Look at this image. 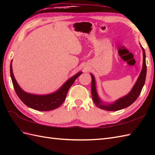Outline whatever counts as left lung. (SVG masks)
Segmentation results:
<instances>
[{
	"label": "left lung",
	"instance_id": "8db88e82",
	"mask_svg": "<svg viewBox=\"0 0 155 155\" xmlns=\"http://www.w3.org/2000/svg\"><path fill=\"white\" fill-rule=\"evenodd\" d=\"M141 48H142L143 53V68L139 75V77L137 79L135 84H134L133 89L131 90L130 93H128L127 96H125L123 98H120V99L117 100V101H115L114 103L107 104V105H104L102 104L101 101H100L99 98H98L97 93L94 76L92 74H91V78H92V83H91L92 98H93L94 103L96 104L98 108H101V109L108 110V111L119 110L123 109V108L129 107L130 105L132 104L134 102L137 100V98L139 97V96L140 94V92L143 89L144 83H145L146 75H147L145 52H144V50L142 47V46H141Z\"/></svg>",
	"mask_w": 155,
	"mask_h": 155
}]
</instances>
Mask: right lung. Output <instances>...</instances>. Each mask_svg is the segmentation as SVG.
<instances>
[{
	"mask_svg": "<svg viewBox=\"0 0 155 155\" xmlns=\"http://www.w3.org/2000/svg\"><path fill=\"white\" fill-rule=\"evenodd\" d=\"M11 63L12 61L11 62V67H10L11 77L13 87H14L17 96L22 101V103L27 105V107L40 111L52 110L60 107L64 101L69 88L74 83L77 78L82 74L81 72H79L71 78H69L62 85L60 89L54 93L47 95H35L27 93L19 87L18 83H16L14 75H13Z\"/></svg>",
	"mask_w": 155,
	"mask_h": 155,
	"instance_id": "1",
	"label": "right lung"
}]
</instances>
